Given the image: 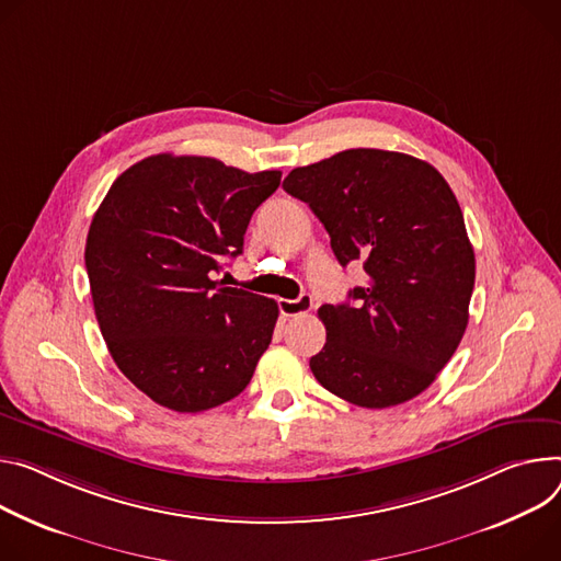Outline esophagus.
<instances>
[{"mask_svg": "<svg viewBox=\"0 0 561 561\" xmlns=\"http://www.w3.org/2000/svg\"><path fill=\"white\" fill-rule=\"evenodd\" d=\"M279 311L282 316L286 318H295V316H301V313H309L311 307H313V299L309 293H301L297 299H279Z\"/></svg>", "mask_w": 561, "mask_h": 561, "instance_id": "esophagus-1", "label": "esophagus"}]
</instances>
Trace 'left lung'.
I'll list each match as a JSON object with an SVG mask.
<instances>
[{"mask_svg":"<svg viewBox=\"0 0 561 561\" xmlns=\"http://www.w3.org/2000/svg\"><path fill=\"white\" fill-rule=\"evenodd\" d=\"M324 224L337 262H363L367 284L318 311L327 342L311 371L367 410L416 398L468 327L474 250L447 181L400 151L346 149L295 168L282 185Z\"/></svg>","mask_w":561,"mask_h":561,"instance_id":"left-lung-1","label":"left lung"}]
</instances>
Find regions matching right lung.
Masks as SVG:
<instances>
[{"mask_svg":"<svg viewBox=\"0 0 561 561\" xmlns=\"http://www.w3.org/2000/svg\"><path fill=\"white\" fill-rule=\"evenodd\" d=\"M282 172L248 174L210 157H147L93 215L84 264L114 363L181 414L239 396L273 340L277 301L213 279L243 250L252 213Z\"/></svg>","mask_w":561,"mask_h":561,"instance_id":"obj_1","label":"right lung"}]
</instances>
